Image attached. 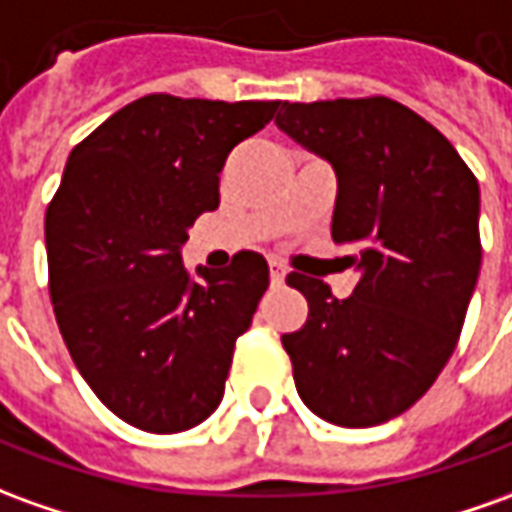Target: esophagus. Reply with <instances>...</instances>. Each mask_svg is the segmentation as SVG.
<instances>
[{
  "mask_svg": "<svg viewBox=\"0 0 512 512\" xmlns=\"http://www.w3.org/2000/svg\"><path fill=\"white\" fill-rule=\"evenodd\" d=\"M284 278H287V267L281 262H270V281L278 287V284H284Z\"/></svg>",
  "mask_w": 512,
  "mask_h": 512,
  "instance_id": "esophagus-1",
  "label": "esophagus"
}]
</instances>
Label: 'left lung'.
I'll list each match as a JSON object with an SVG mask.
<instances>
[{"label": "left lung", "mask_w": 512, "mask_h": 512, "mask_svg": "<svg viewBox=\"0 0 512 512\" xmlns=\"http://www.w3.org/2000/svg\"><path fill=\"white\" fill-rule=\"evenodd\" d=\"M276 125L337 172L331 236L362 278L351 298L290 273L309 315L284 334L301 401L365 429L410 410L457 348L477 287L479 183L424 116L390 97L284 102Z\"/></svg>", "instance_id": "1"}]
</instances>
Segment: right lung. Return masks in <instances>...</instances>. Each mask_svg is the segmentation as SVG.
I'll return each instance as SVG.
<instances>
[{
    "instance_id": "obj_1",
    "label": "right lung",
    "mask_w": 512,
    "mask_h": 512,
    "mask_svg": "<svg viewBox=\"0 0 512 512\" xmlns=\"http://www.w3.org/2000/svg\"><path fill=\"white\" fill-rule=\"evenodd\" d=\"M278 100L147 94L66 161L44 217L49 298L88 387L125 424L175 435L220 407L234 345L270 284L262 253L192 281L181 245L220 206V169Z\"/></svg>"
}]
</instances>
